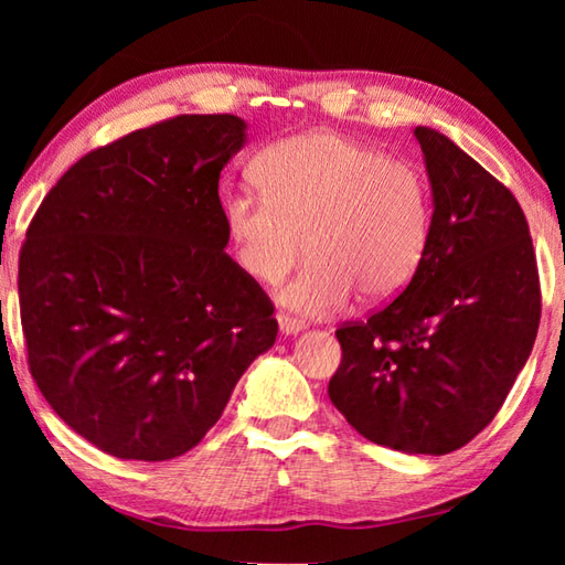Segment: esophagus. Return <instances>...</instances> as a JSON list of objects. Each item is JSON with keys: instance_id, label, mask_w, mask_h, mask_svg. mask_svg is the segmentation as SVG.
Here are the masks:
<instances>
[{"instance_id": "34e87169", "label": "esophagus", "mask_w": 565, "mask_h": 565, "mask_svg": "<svg viewBox=\"0 0 565 565\" xmlns=\"http://www.w3.org/2000/svg\"><path fill=\"white\" fill-rule=\"evenodd\" d=\"M276 320H279V328H281L284 334H296V332H301L306 328L303 320H298L289 313H279V316H276Z\"/></svg>"}]
</instances>
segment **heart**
Returning <instances> with one entry per match:
<instances>
[{
	"label": "heart",
	"instance_id": "heart-1",
	"mask_svg": "<svg viewBox=\"0 0 565 565\" xmlns=\"http://www.w3.org/2000/svg\"><path fill=\"white\" fill-rule=\"evenodd\" d=\"M262 194L237 189L223 218L235 262L274 286L310 257L281 301L330 316L354 291L376 303L401 294L423 267L431 237V186L413 160L332 134L276 142L255 162Z\"/></svg>",
	"mask_w": 565,
	"mask_h": 565
}]
</instances>
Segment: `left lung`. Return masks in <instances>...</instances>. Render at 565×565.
Returning a JSON list of instances; mask_svg holds the SVG:
<instances>
[{
  "instance_id": "obj_1",
  "label": "left lung",
  "mask_w": 565,
  "mask_h": 565,
  "mask_svg": "<svg viewBox=\"0 0 565 565\" xmlns=\"http://www.w3.org/2000/svg\"><path fill=\"white\" fill-rule=\"evenodd\" d=\"M415 138L435 196L413 281L366 320L344 322L330 401L359 435L407 454L461 449L505 403L530 359L542 289L512 191L437 130Z\"/></svg>"
}]
</instances>
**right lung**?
Listing matches in <instances>:
<instances>
[{
  "label": "right lung",
  "instance_id": "1",
  "mask_svg": "<svg viewBox=\"0 0 565 565\" xmlns=\"http://www.w3.org/2000/svg\"><path fill=\"white\" fill-rule=\"evenodd\" d=\"M233 114H182L79 158L19 255L29 371L94 447L186 454L276 340L274 303L225 252L218 179L243 148Z\"/></svg>",
  "mask_w": 565,
  "mask_h": 565
}]
</instances>
